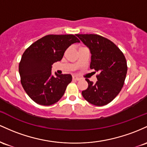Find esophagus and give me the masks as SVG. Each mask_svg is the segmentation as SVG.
Listing matches in <instances>:
<instances>
[{
  "mask_svg": "<svg viewBox=\"0 0 147 147\" xmlns=\"http://www.w3.org/2000/svg\"><path fill=\"white\" fill-rule=\"evenodd\" d=\"M73 80H80V78H78V77H77V76H73Z\"/></svg>",
  "mask_w": 147,
  "mask_h": 147,
  "instance_id": "34e87169",
  "label": "esophagus"
}]
</instances>
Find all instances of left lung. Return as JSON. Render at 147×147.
<instances>
[{
  "instance_id": "left-lung-1",
  "label": "left lung",
  "mask_w": 147,
  "mask_h": 147,
  "mask_svg": "<svg viewBox=\"0 0 147 147\" xmlns=\"http://www.w3.org/2000/svg\"><path fill=\"white\" fill-rule=\"evenodd\" d=\"M76 36L90 49V69L99 73L96 83L85 79L88 87L82 92V96L96 106L107 105L119 94L124 84L128 69L125 56L107 38L94 34H77Z\"/></svg>"
}]
</instances>
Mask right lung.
Instances as JSON below:
<instances>
[{"label":"right lung","mask_w":147,"mask_h":147,"mask_svg":"<svg viewBox=\"0 0 147 147\" xmlns=\"http://www.w3.org/2000/svg\"><path fill=\"white\" fill-rule=\"evenodd\" d=\"M80 40L74 34H48L25 51L19 66L21 82L37 104L51 105L62 97L71 82L70 74H51L52 65L63 57L69 46Z\"/></svg>","instance_id":"right-lung-1"}]
</instances>
